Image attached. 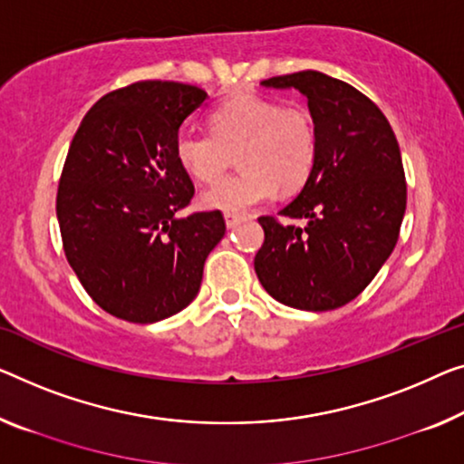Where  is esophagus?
<instances>
[{
    "mask_svg": "<svg viewBox=\"0 0 464 464\" xmlns=\"http://www.w3.org/2000/svg\"><path fill=\"white\" fill-rule=\"evenodd\" d=\"M225 223L229 229H235V227L244 223V217H239V214H231V212H225Z\"/></svg>",
    "mask_w": 464,
    "mask_h": 464,
    "instance_id": "34e87169",
    "label": "esophagus"
}]
</instances>
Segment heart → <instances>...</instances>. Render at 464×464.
Returning a JSON list of instances; mask_svg holds the SVG:
<instances>
[{
  "instance_id": "heart-1",
  "label": "heart",
  "mask_w": 464,
  "mask_h": 464,
  "mask_svg": "<svg viewBox=\"0 0 464 464\" xmlns=\"http://www.w3.org/2000/svg\"><path fill=\"white\" fill-rule=\"evenodd\" d=\"M208 122L212 137L189 130L177 137L181 169L199 183H214L237 154L244 170L202 193L206 210L244 214L266 202L276 188L295 191L308 181L316 160V127L308 110L237 95L220 103Z\"/></svg>"
}]
</instances>
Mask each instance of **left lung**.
I'll use <instances>...</instances> for the list:
<instances>
[{
  "label": "left lung",
  "mask_w": 464,
  "mask_h": 464,
  "mask_svg": "<svg viewBox=\"0 0 464 464\" xmlns=\"http://www.w3.org/2000/svg\"><path fill=\"white\" fill-rule=\"evenodd\" d=\"M298 89L316 127V160L302 191L279 214L260 217L258 281L285 306L324 313L356 298L396 247L406 212L400 145L390 122L358 89L319 71L260 82Z\"/></svg>",
  "instance_id": "8db88e82"
}]
</instances>
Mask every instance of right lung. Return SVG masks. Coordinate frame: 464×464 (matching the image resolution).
I'll return each instance as SVG.
<instances>
[{"label":"right lung","mask_w":464,"mask_h":464,"mask_svg":"<svg viewBox=\"0 0 464 464\" xmlns=\"http://www.w3.org/2000/svg\"><path fill=\"white\" fill-rule=\"evenodd\" d=\"M206 98L183 82H133L95 102L68 148L55 199L64 254L116 319L145 324L181 313L223 239L218 210L177 217L193 183L175 141Z\"/></svg>","instance_id":"add662e5"}]
</instances>
